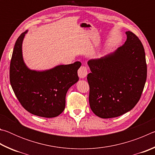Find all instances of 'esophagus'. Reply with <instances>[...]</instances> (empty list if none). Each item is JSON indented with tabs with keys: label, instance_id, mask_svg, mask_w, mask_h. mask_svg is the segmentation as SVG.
<instances>
[{
	"label": "esophagus",
	"instance_id": "esophagus-1",
	"mask_svg": "<svg viewBox=\"0 0 155 155\" xmlns=\"http://www.w3.org/2000/svg\"><path fill=\"white\" fill-rule=\"evenodd\" d=\"M87 74V68L86 66H81L78 70V77L81 78H85Z\"/></svg>",
	"mask_w": 155,
	"mask_h": 155
}]
</instances>
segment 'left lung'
Returning a JSON list of instances; mask_svg holds the SVG:
<instances>
[{
    "instance_id": "left-lung-1",
    "label": "left lung",
    "mask_w": 155,
    "mask_h": 155,
    "mask_svg": "<svg viewBox=\"0 0 155 155\" xmlns=\"http://www.w3.org/2000/svg\"><path fill=\"white\" fill-rule=\"evenodd\" d=\"M127 41L116 51L89 60L91 72L89 102L101 118L118 117L130 111L141 98L147 77L145 51L138 37L127 31Z\"/></svg>"
}]
</instances>
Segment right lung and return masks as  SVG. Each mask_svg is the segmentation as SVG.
Segmentation results:
<instances>
[{
	"mask_svg": "<svg viewBox=\"0 0 155 155\" xmlns=\"http://www.w3.org/2000/svg\"><path fill=\"white\" fill-rule=\"evenodd\" d=\"M27 31L15 41L10 62L9 79L15 96L31 114L54 117L64 111L69 88L78 81L77 71L81 63L60 65L45 71L31 70L22 58V44Z\"/></svg>",
	"mask_w": 155,
	"mask_h": 155,
	"instance_id": "right-lung-1",
	"label": "right lung"
}]
</instances>
